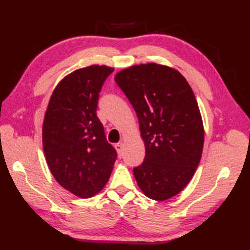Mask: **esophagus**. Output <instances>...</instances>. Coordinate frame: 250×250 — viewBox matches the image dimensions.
<instances>
[{"mask_svg":"<svg viewBox=\"0 0 250 250\" xmlns=\"http://www.w3.org/2000/svg\"><path fill=\"white\" fill-rule=\"evenodd\" d=\"M115 148H116L117 152H118L119 157H121V155H122V149H124V143H118V144H116V145H115Z\"/></svg>","mask_w":250,"mask_h":250,"instance_id":"esophagus-1","label":"esophagus"}]
</instances>
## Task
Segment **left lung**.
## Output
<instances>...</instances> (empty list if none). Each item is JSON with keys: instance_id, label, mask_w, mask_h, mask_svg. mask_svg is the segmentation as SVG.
I'll return each instance as SVG.
<instances>
[{"instance_id": "8db88e82", "label": "left lung", "mask_w": 250, "mask_h": 250, "mask_svg": "<svg viewBox=\"0 0 250 250\" xmlns=\"http://www.w3.org/2000/svg\"><path fill=\"white\" fill-rule=\"evenodd\" d=\"M115 82L136 111L145 159L133 174L147 198L166 201L193 177L204 145L195 95L173 67L146 63L116 74Z\"/></svg>"}]
</instances>
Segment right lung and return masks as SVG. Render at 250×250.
Instances as JSON below:
<instances>
[{"mask_svg": "<svg viewBox=\"0 0 250 250\" xmlns=\"http://www.w3.org/2000/svg\"><path fill=\"white\" fill-rule=\"evenodd\" d=\"M114 67L93 64L57 84L43 122V148L50 173L77 198L98 194L107 184L117 152L97 117L99 93Z\"/></svg>", "mask_w": 250, "mask_h": 250, "instance_id": "1", "label": "right lung"}]
</instances>
